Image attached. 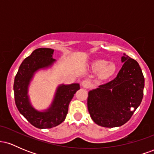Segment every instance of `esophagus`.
Returning a JSON list of instances; mask_svg holds the SVG:
<instances>
[{"label": "esophagus", "mask_w": 154, "mask_h": 154, "mask_svg": "<svg viewBox=\"0 0 154 154\" xmlns=\"http://www.w3.org/2000/svg\"><path fill=\"white\" fill-rule=\"evenodd\" d=\"M81 85H82V86L84 88H88L91 86V82L88 80H87V79H85V80H83L82 83H81Z\"/></svg>", "instance_id": "obj_1"}]
</instances>
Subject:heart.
<instances>
[{
	"mask_svg": "<svg viewBox=\"0 0 154 154\" xmlns=\"http://www.w3.org/2000/svg\"><path fill=\"white\" fill-rule=\"evenodd\" d=\"M92 69L95 72H99L100 78L106 79L111 77L115 73L116 66L115 63H108L103 59L96 60L91 65Z\"/></svg>",
	"mask_w": 154,
	"mask_h": 154,
	"instance_id": "obj_1",
	"label": "heart"
}]
</instances>
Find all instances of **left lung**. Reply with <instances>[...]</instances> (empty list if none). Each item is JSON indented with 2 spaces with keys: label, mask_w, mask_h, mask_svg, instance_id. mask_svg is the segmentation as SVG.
<instances>
[{
  "label": "left lung",
  "mask_w": 154,
  "mask_h": 154,
  "mask_svg": "<svg viewBox=\"0 0 154 154\" xmlns=\"http://www.w3.org/2000/svg\"><path fill=\"white\" fill-rule=\"evenodd\" d=\"M122 62L115 78L88 93L91 117L104 128L120 127L129 121L143 97L145 79L138 63L125 54Z\"/></svg>",
  "instance_id": "1"
}]
</instances>
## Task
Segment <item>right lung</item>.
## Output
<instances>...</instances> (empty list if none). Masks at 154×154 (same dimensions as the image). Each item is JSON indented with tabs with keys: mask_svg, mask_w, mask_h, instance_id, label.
<instances>
[{
	"mask_svg": "<svg viewBox=\"0 0 154 154\" xmlns=\"http://www.w3.org/2000/svg\"><path fill=\"white\" fill-rule=\"evenodd\" d=\"M54 51V49L48 48L35 50L21 63L14 83L17 109L31 125L39 129L52 128L63 122L68 113L69 104L80 88L78 83L60 85L50 107L40 111L32 106L28 95L29 83L37 72L54 64L56 61V59H53Z\"/></svg>",
	"mask_w": 154,
	"mask_h": 154,
	"instance_id": "add662e5",
	"label": "right lung"
}]
</instances>
